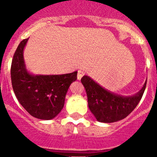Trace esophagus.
<instances>
[{"instance_id":"esophagus-1","label":"esophagus","mask_w":157,"mask_h":157,"mask_svg":"<svg viewBox=\"0 0 157 157\" xmlns=\"http://www.w3.org/2000/svg\"><path fill=\"white\" fill-rule=\"evenodd\" d=\"M84 74H85V73H84V71H82V70H78V75H77V78L78 80H80L82 78V77L83 75H84Z\"/></svg>"}]
</instances>
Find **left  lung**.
I'll list each match as a JSON object with an SVG mask.
<instances>
[{"mask_svg": "<svg viewBox=\"0 0 157 157\" xmlns=\"http://www.w3.org/2000/svg\"><path fill=\"white\" fill-rule=\"evenodd\" d=\"M86 91L88 106L96 120L101 123H114L127 117L141 101L146 86L133 96H122L107 90L87 75L81 78Z\"/></svg>", "mask_w": 157, "mask_h": 157, "instance_id": "8db88e82", "label": "left lung"}]
</instances>
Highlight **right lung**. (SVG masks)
Masks as SVG:
<instances>
[{
  "mask_svg": "<svg viewBox=\"0 0 157 157\" xmlns=\"http://www.w3.org/2000/svg\"><path fill=\"white\" fill-rule=\"evenodd\" d=\"M28 38L19 43L11 67L12 88L16 97L29 114L39 120L56 117L63 109L70 85L77 72L64 75H32L26 68L23 49Z\"/></svg>",
  "mask_w": 157,
  "mask_h": 157,
  "instance_id": "add662e5",
  "label": "right lung"
}]
</instances>
